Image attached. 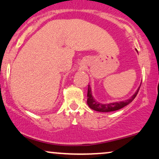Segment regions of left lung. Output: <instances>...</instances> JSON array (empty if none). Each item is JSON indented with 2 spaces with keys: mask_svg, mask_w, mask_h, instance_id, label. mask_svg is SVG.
I'll return each mask as SVG.
<instances>
[{
  "mask_svg": "<svg viewBox=\"0 0 159 159\" xmlns=\"http://www.w3.org/2000/svg\"><path fill=\"white\" fill-rule=\"evenodd\" d=\"M137 52V50L136 49ZM141 84L137 89L136 92L134 94L132 95L130 98L124 101H120V102H110L106 103V104H102V103L99 102L96 99L94 98V97L92 96V89L90 87V85L89 84L88 86V93H87V104L89 107L91 109L94 110L95 111L98 112H102V113H107V112H112V111H116L118 110L121 109L122 107L126 106V105L132 102L133 99L135 98V97L137 96V93L139 92V88H140Z\"/></svg>",
  "mask_w": 159,
  "mask_h": 159,
  "instance_id": "1",
  "label": "left lung"
}]
</instances>
